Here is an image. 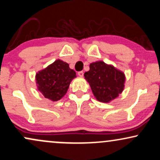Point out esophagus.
I'll use <instances>...</instances> for the list:
<instances>
[{
	"label": "esophagus",
	"instance_id": "esophagus-1",
	"mask_svg": "<svg viewBox=\"0 0 160 160\" xmlns=\"http://www.w3.org/2000/svg\"><path fill=\"white\" fill-rule=\"evenodd\" d=\"M78 75H79V77H82L83 76V72H82V71H79L78 72Z\"/></svg>",
	"mask_w": 160,
	"mask_h": 160
}]
</instances>
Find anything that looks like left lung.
I'll list each match as a JSON object with an SVG mask.
<instances>
[{"label":"left lung","instance_id":"1","mask_svg":"<svg viewBox=\"0 0 160 160\" xmlns=\"http://www.w3.org/2000/svg\"><path fill=\"white\" fill-rule=\"evenodd\" d=\"M93 95L97 100L109 103L122 92L126 76L122 71L112 65L97 61L89 65V71L84 74Z\"/></svg>","mask_w":160,"mask_h":160}]
</instances>
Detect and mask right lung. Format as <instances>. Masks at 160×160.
Masks as SVG:
<instances>
[{
  "label": "right lung",
  "mask_w": 160,
  "mask_h": 160,
  "mask_svg": "<svg viewBox=\"0 0 160 160\" xmlns=\"http://www.w3.org/2000/svg\"><path fill=\"white\" fill-rule=\"evenodd\" d=\"M76 72L67 62L57 59L35 75L37 89L52 102L60 100L67 93Z\"/></svg>",
  "instance_id": "1"
}]
</instances>
